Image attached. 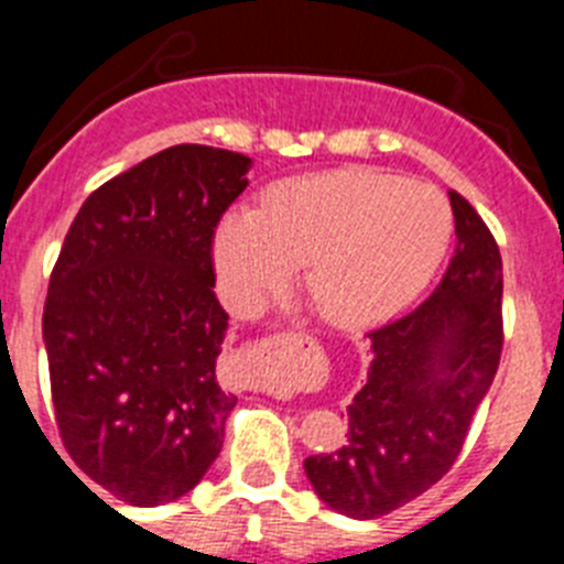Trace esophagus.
<instances>
[{"label":"esophagus","instance_id":"obj_1","mask_svg":"<svg viewBox=\"0 0 564 564\" xmlns=\"http://www.w3.org/2000/svg\"><path fill=\"white\" fill-rule=\"evenodd\" d=\"M262 347H265V344H262Z\"/></svg>","mask_w":564,"mask_h":564}]
</instances>
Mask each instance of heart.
<instances>
[{
	"label": "heart",
	"mask_w": 564,
	"mask_h": 564,
	"mask_svg": "<svg viewBox=\"0 0 564 564\" xmlns=\"http://www.w3.org/2000/svg\"><path fill=\"white\" fill-rule=\"evenodd\" d=\"M452 234L435 186L367 169H338L273 186L262 208H231L214 228L212 259L234 313H257L296 282L336 327L376 325L432 276Z\"/></svg>",
	"instance_id": "obj_1"
}]
</instances>
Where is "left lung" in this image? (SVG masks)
Returning a JSON list of instances; mask_svg holds the SVG:
<instances>
[{"mask_svg": "<svg viewBox=\"0 0 564 564\" xmlns=\"http://www.w3.org/2000/svg\"><path fill=\"white\" fill-rule=\"evenodd\" d=\"M457 248L432 296L367 336V381L347 406V441L305 460L327 508L376 520L435 486L463 449L502 352V259L449 192Z\"/></svg>", "mask_w": 564, "mask_h": 564, "instance_id": "obj_1", "label": "left lung"}]
</instances>
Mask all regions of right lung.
Wrapping results in <instances>:
<instances>
[{
  "mask_svg": "<svg viewBox=\"0 0 564 564\" xmlns=\"http://www.w3.org/2000/svg\"><path fill=\"white\" fill-rule=\"evenodd\" d=\"M251 166L200 143L152 154L89 194L50 276L42 336L64 449L129 506L181 500L223 449L237 395L217 383L228 313L212 239Z\"/></svg>",
  "mask_w": 564,
  "mask_h": 564,
  "instance_id": "right-lung-1",
  "label": "right lung"
}]
</instances>
